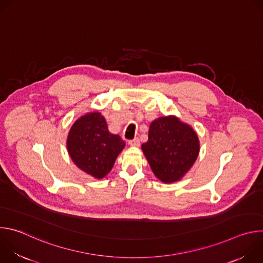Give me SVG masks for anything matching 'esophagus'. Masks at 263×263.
Instances as JSON below:
<instances>
[{
	"instance_id": "1",
	"label": "esophagus",
	"mask_w": 263,
	"mask_h": 263,
	"mask_svg": "<svg viewBox=\"0 0 263 263\" xmlns=\"http://www.w3.org/2000/svg\"><path fill=\"white\" fill-rule=\"evenodd\" d=\"M129 144H130L131 146H139L140 141H139L138 138H134V139H132V140H129Z\"/></svg>"
}]
</instances>
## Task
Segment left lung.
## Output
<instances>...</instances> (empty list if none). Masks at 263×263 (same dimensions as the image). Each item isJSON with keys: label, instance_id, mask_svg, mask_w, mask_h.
I'll list each match as a JSON object with an SVG mask.
<instances>
[{"label": "left lung", "instance_id": "left-lung-1", "mask_svg": "<svg viewBox=\"0 0 263 263\" xmlns=\"http://www.w3.org/2000/svg\"><path fill=\"white\" fill-rule=\"evenodd\" d=\"M141 149L154 175L163 183H174L193 167L200 140L192 126L176 116H167L151 123L148 139Z\"/></svg>", "mask_w": 263, "mask_h": 263}]
</instances>
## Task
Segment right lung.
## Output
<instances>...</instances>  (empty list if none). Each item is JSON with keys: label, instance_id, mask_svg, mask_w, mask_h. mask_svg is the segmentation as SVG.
Here are the masks:
<instances>
[{"label": "right lung", "instance_id": "1", "mask_svg": "<svg viewBox=\"0 0 263 263\" xmlns=\"http://www.w3.org/2000/svg\"><path fill=\"white\" fill-rule=\"evenodd\" d=\"M125 145L119 135L109 132L105 118L97 111L74 122L66 140L72 162L95 179H102L111 171Z\"/></svg>", "mask_w": 263, "mask_h": 263}]
</instances>
